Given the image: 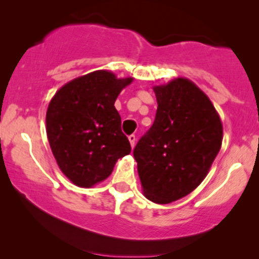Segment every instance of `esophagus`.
<instances>
[{
	"mask_svg": "<svg viewBox=\"0 0 259 259\" xmlns=\"http://www.w3.org/2000/svg\"><path fill=\"white\" fill-rule=\"evenodd\" d=\"M129 141H130V145H132V147L135 146V142H136V136L132 134V135H129Z\"/></svg>",
	"mask_w": 259,
	"mask_h": 259,
	"instance_id": "1",
	"label": "esophagus"
}]
</instances>
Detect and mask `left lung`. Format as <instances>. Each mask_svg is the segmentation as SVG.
Masks as SVG:
<instances>
[{"instance_id": "left-lung-1", "label": "left lung", "mask_w": 259, "mask_h": 259, "mask_svg": "<svg viewBox=\"0 0 259 259\" xmlns=\"http://www.w3.org/2000/svg\"><path fill=\"white\" fill-rule=\"evenodd\" d=\"M152 126L134 148L145 197L165 204L202 183L222 146L223 125L207 95L189 79L154 86Z\"/></svg>"}]
</instances>
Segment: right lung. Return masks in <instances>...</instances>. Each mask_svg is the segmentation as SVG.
Here are the masks:
<instances>
[{
    "instance_id": "add662e5",
    "label": "right lung",
    "mask_w": 259,
    "mask_h": 259,
    "mask_svg": "<svg viewBox=\"0 0 259 259\" xmlns=\"http://www.w3.org/2000/svg\"><path fill=\"white\" fill-rule=\"evenodd\" d=\"M133 78L96 70L56 92L46 113V130L58 167L73 184L91 187L109 177L115 162L132 152L114 107Z\"/></svg>"
}]
</instances>
